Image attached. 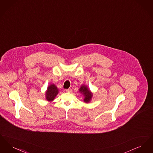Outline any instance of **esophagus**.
<instances>
[{
	"mask_svg": "<svg viewBox=\"0 0 153 153\" xmlns=\"http://www.w3.org/2000/svg\"><path fill=\"white\" fill-rule=\"evenodd\" d=\"M72 91V90L71 88H69V89H66V92H71Z\"/></svg>",
	"mask_w": 153,
	"mask_h": 153,
	"instance_id": "1",
	"label": "esophagus"
}]
</instances>
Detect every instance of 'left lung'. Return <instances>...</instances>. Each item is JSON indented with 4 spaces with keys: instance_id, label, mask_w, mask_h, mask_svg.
Here are the masks:
<instances>
[{
    "instance_id": "1",
    "label": "left lung",
    "mask_w": 153,
    "mask_h": 153,
    "mask_svg": "<svg viewBox=\"0 0 153 153\" xmlns=\"http://www.w3.org/2000/svg\"><path fill=\"white\" fill-rule=\"evenodd\" d=\"M79 91L80 92L82 93L85 96L84 101L86 102H90L92 97V94L91 92V91L88 89V88L85 85H82L81 87L80 88Z\"/></svg>"
}]
</instances>
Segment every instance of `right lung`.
<instances>
[{
  "label": "right lung",
  "mask_w": 153,
  "mask_h": 153,
  "mask_svg": "<svg viewBox=\"0 0 153 153\" xmlns=\"http://www.w3.org/2000/svg\"><path fill=\"white\" fill-rule=\"evenodd\" d=\"M58 89L54 84H51L48 88L46 92V99L48 101H52L54 99L56 95L58 94Z\"/></svg>",
  "instance_id": "right-lung-1"
}]
</instances>
